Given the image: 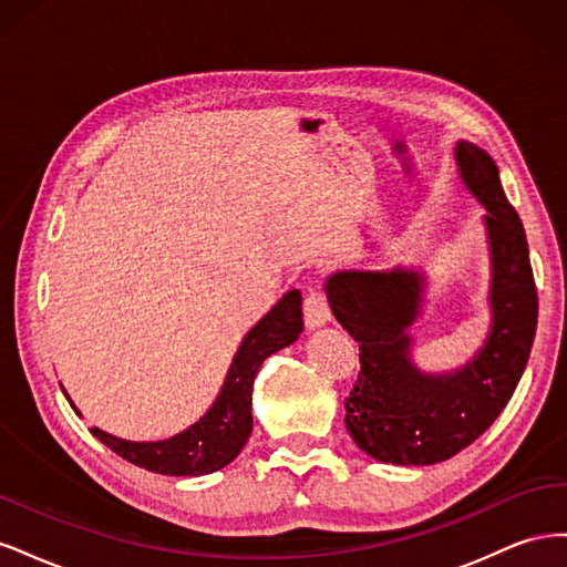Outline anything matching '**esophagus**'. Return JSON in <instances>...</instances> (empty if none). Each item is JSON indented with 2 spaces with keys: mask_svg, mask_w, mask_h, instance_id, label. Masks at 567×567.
I'll return each instance as SVG.
<instances>
[{
  "mask_svg": "<svg viewBox=\"0 0 567 567\" xmlns=\"http://www.w3.org/2000/svg\"><path fill=\"white\" fill-rule=\"evenodd\" d=\"M331 321V307H329V300H326L323 293H319V290H310L305 298V323L307 329L315 331V329H321V326H326Z\"/></svg>",
  "mask_w": 567,
  "mask_h": 567,
  "instance_id": "obj_1",
  "label": "esophagus"
}]
</instances>
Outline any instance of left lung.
Listing matches in <instances>:
<instances>
[{"instance_id":"8db88e82","label":"left lung","mask_w":567,"mask_h":567,"mask_svg":"<svg viewBox=\"0 0 567 567\" xmlns=\"http://www.w3.org/2000/svg\"><path fill=\"white\" fill-rule=\"evenodd\" d=\"M454 161L487 210L489 333L471 362L442 373L414 364L409 326L425 305L423 269H342L323 284L333 317L359 342L362 371L346 400L348 431L359 450L398 466L447 461L483 435L516 392L537 331L527 238L499 167L471 142H456Z\"/></svg>"}]
</instances>
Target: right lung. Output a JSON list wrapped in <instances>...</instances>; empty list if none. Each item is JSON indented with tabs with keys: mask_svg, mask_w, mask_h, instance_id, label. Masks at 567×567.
Here are the masks:
<instances>
[{
	"mask_svg": "<svg viewBox=\"0 0 567 567\" xmlns=\"http://www.w3.org/2000/svg\"><path fill=\"white\" fill-rule=\"evenodd\" d=\"M300 333L302 296L300 290H288L246 333L231 359V367L215 402L186 431L156 442L123 440L101 431V427H92V435L104 442L117 456L151 473L196 477L225 468L241 454L252 431V383L257 371H260L269 354L293 346ZM68 402H71V398H68ZM71 406L78 411L73 402Z\"/></svg>",
	"mask_w": 567,
	"mask_h": 567,
	"instance_id": "add662e5",
	"label": "right lung"
}]
</instances>
